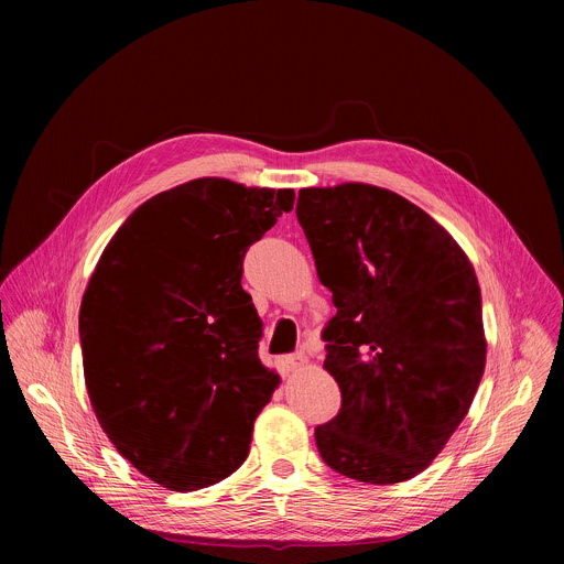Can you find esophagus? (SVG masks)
I'll list each match as a JSON object with an SVG mask.
<instances>
[{"instance_id":"34e87169","label":"esophagus","mask_w":564,"mask_h":564,"mask_svg":"<svg viewBox=\"0 0 564 564\" xmlns=\"http://www.w3.org/2000/svg\"><path fill=\"white\" fill-rule=\"evenodd\" d=\"M305 364H307V359H305V355H303V352H296V355H288V357H283V359H281V370L290 375V372H296V370H301Z\"/></svg>"}]
</instances>
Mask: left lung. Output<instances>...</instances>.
Returning a JSON list of instances; mask_svg holds the SVG:
<instances>
[{"mask_svg": "<svg viewBox=\"0 0 564 564\" xmlns=\"http://www.w3.org/2000/svg\"><path fill=\"white\" fill-rule=\"evenodd\" d=\"M296 218L337 314L324 368L341 409L314 429L337 473L394 485L422 473L466 417L487 364L481 294L455 238L394 192H299Z\"/></svg>", "mask_w": 564, "mask_h": 564, "instance_id": "obj_1", "label": "left lung"}]
</instances>
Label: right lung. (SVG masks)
Listing matches in <instances>:
<instances>
[{"instance_id":"1","label":"right lung","mask_w":564,"mask_h":564,"mask_svg":"<svg viewBox=\"0 0 564 564\" xmlns=\"http://www.w3.org/2000/svg\"><path fill=\"white\" fill-rule=\"evenodd\" d=\"M294 189L196 178L142 203L113 234L79 307L85 381L118 453L172 491L246 462L279 386L263 324L240 285L252 243Z\"/></svg>"}]
</instances>
